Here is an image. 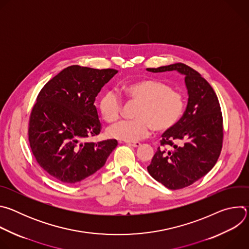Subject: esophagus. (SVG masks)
<instances>
[{
  "label": "esophagus",
  "instance_id": "1",
  "mask_svg": "<svg viewBox=\"0 0 249 249\" xmlns=\"http://www.w3.org/2000/svg\"><path fill=\"white\" fill-rule=\"evenodd\" d=\"M126 144L128 146H131V147H134V148H138V147L141 146L140 142H126Z\"/></svg>",
  "mask_w": 249,
  "mask_h": 249
}]
</instances>
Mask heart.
Wrapping results in <instances>:
<instances>
[{"mask_svg":"<svg viewBox=\"0 0 249 249\" xmlns=\"http://www.w3.org/2000/svg\"><path fill=\"white\" fill-rule=\"evenodd\" d=\"M123 89L141 105L135 113V120H123L107 129L110 138L125 142L142 140L151 134L153 128L160 132L172 129L183 116V93L164 82L140 80L126 84ZM98 108L106 122H114L121 116L122 99L114 90H106L99 98Z\"/></svg>","mask_w":249,"mask_h":249,"instance_id":"heart-1","label":"heart"}]
</instances>
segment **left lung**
Returning <instances> with one entry per match:
<instances>
[{
    "label": "left lung",
    "mask_w": 249,
    "mask_h": 249,
    "mask_svg": "<svg viewBox=\"0 0 249 249\" xmlns=\"http://www.w3.org/2000/svg\"><path fill=\"white\" fill-rule=\"evenodd\" d=\"M147 70L177 71L185 76L186 110L178 123L161 135L160 147L147 167L153 178L168 189H181L206 175L220 157L224 131L219 99L210 84L185 64Z\"/></svg>",
    "instance_id": "left-lung-1"
}]
</instances>
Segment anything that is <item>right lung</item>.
Here are the masks:
<instances>
[{"mask_svg":"<svg viewBox=\"0 0 249 249\" xmlns=\"http://www.w3.org/2000/svg\"><path fill=\"white\" fill-rule=\"evenodd\" d=\"M118 73L114 69L73 65L51 79L33 105L28 140L37 163L53 178L68 184L101 168L117 146L114 139L89 143L100 133L95 97Z\"/></svg>","mask_w":249,"mask_h":249,"instance_id":"right-lung-1","label":"right lung"}]
</instances>
